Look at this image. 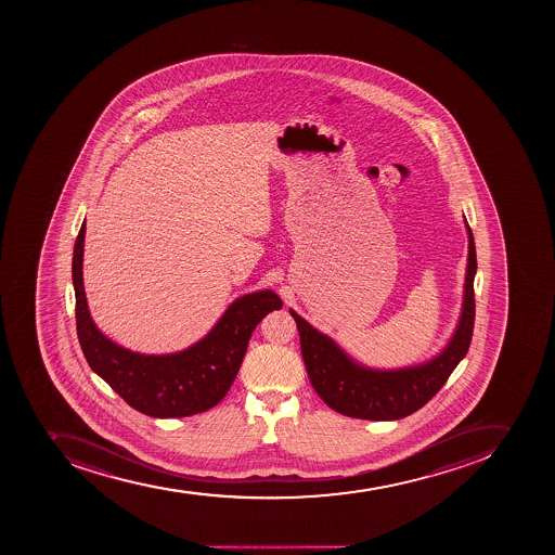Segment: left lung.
<instances>
[{
	"label": "left lung",
	"instance_id": "1",
	"mask_svg": "<svg viewBox=\"0 0 555 555\" xmlns=\"http://www.w3.org/2000/svg\"><path fill=\"white\" fill-rule=\"evenodd\" d=\"M466 229L468 268L462 319L449 346L431 362L399 371L360 367L337 348L334 340L319 334L318 330L312 328L304 318H299L295 310H291V315L295 318L298 326L301 354L310 383L319 398L332 410L343 413L346 417L365 421H398L421 410L446 385L452 371L470 348L476 319V245L468 223Z\"/></svg>",
	"mask_w": 555,
	"mask_h": 555
}]
</instances>
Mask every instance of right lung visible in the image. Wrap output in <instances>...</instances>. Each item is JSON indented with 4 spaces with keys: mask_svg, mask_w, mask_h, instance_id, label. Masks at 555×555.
<instances>
[{
    "mask_svg": "<svg viewBox=\"0 0 555 555\" xmlns=\"http://www.w3.org/2000/svg\"><path fill=\"white\" fill-rule=\"evenodd\" d=\"M83 241L85 223L74 243L73 284L79 346L93 373L149 417H190L216 406L236 379L257 324L282 309L279 296L260 291L236 299L211 334L181 353H133L106 339L90 318L81 275Z\"/></svg>",
    "mask_w": 555,
    "mask_h": 555,
    "instance_id": "obj_1",
    "label": "right lung"
}]
</instances>
